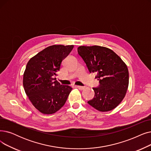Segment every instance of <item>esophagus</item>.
Wrapping results in <instances>:
<instances>
[{
	"instance_id": "obj_1",
	"label": "esophagus",
	"mask_w": 151,
	"mask_h": 151,
	"mask_svg": "<svg viewBox=\"0 0 151 151\" xmlns=\"http://www.w3.org/2000/svg\"><path fill=\"white\" fill-rule=\"evenodd\" d=\"M77 88H78L79 90H83L85 88V87H82V86H77Z\"/></svg>"
}]
</instances>
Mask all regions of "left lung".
I'll return each instance as SVG.
<instances>
[{
	"mask_svg": "<svg viewBox=\"0 0 151 151\" xmlns=\"http://www.w3.org/2000/svg\"><path fill=\"white\" fill-rule=\"evenodd\" d=\"M77 52L90 73H95L99 85L88 103L101 112L114 109L124 98L129 83L125 63L112 50L98 45L81 46Z\"/></svg>",
	"mask_w": 151,
	"mask_h": 151,
	"instance_id": "1",
	"label": "left lung"
}]
</instances>
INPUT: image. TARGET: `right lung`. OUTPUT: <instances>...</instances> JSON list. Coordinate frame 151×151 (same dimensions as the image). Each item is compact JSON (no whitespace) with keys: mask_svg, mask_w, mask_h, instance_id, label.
<instances>
[{"mask_svg":"<svg viewBox=\"0 0 151 151\" xmlns=\"http://www.w3.org/2000/svg\"><path fill=\"white\" fill-rule=\"evenodd\" d=\"M74 45L47 47L28 61L23 75V87L33 106L41 113L52 114L65 104L72 88L61 85L54 76Z\"/></svg>","mask_w":151,"mask_h":151,"instance_id":"right-lung-1","label":"right lung"}]
</instances>
